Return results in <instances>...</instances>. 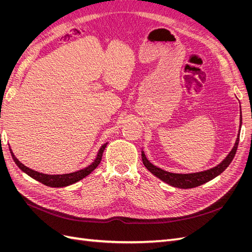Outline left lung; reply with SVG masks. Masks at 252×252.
I'll return each instance as SVG.
<instances>
[{"mask_svg":"<svg viewBox=\"0 0 252 252\" xmlns=\"http://www.w3.org/2000/svg\"><path fill=\"white\" fill-rule=\"evenodd\" d=\"M240 129H239V133H238V138H236V141L234 143V146L232 147L231 151L228 154V156L220 162L219 165H217L213 168H210L208 170H204L200 172H193V173H173L166 171L164 169L158 168V167L155 166L154 164H151L148 158L145 156V152L142 150V161L144 166L154 174L157 178L159 180H162L163 182L167 183L173 187L177 188H183V189H187V188H193L201 186L202 184H205L212 179H215L218 177L219 174L222 173L229 164L232 162V159L235 156L236 149H238V145L240 141V131H241V127H242V111H240Z\"/></svg>","mask_w":252,"mask_h":252,"instance_id":"obj_1","label":"left lung"}]
</instances>
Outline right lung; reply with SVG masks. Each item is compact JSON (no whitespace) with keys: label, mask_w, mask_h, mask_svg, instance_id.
Returning a JSON list of instances; mask_svg holds the SVG:
<instances>
[{"label":"right lung","mask_w":252,"mask_h":252,"mask_svg":"<svg viewBox=\"0 0 252 252\" xmlns=\"http://www.w3.org/2000/svg\"><path fill=\"white\" fill-rule=\"evenodd\" d=\"M106 146H107V143L102 145V147L100 148V150H98L97 156H96L94 161L90 165H88L87 167H85V168H83L78 171H74V172H70V173H65V174H45V173L37 172L33 169L28 168V167H26L25 165H23L19 161V159L13 156V154L11 156H12L14 163L17 164V166L23 172H25L32 179L39 181L40 183H42V184L49 186V187H66V186H69L71 184H74V183L81 181L84 178H86L88 174H90L96 168L98 164L101 163L103 152H104Z\"/></svg>","instance_id":"add662e5"}]
</instances>
